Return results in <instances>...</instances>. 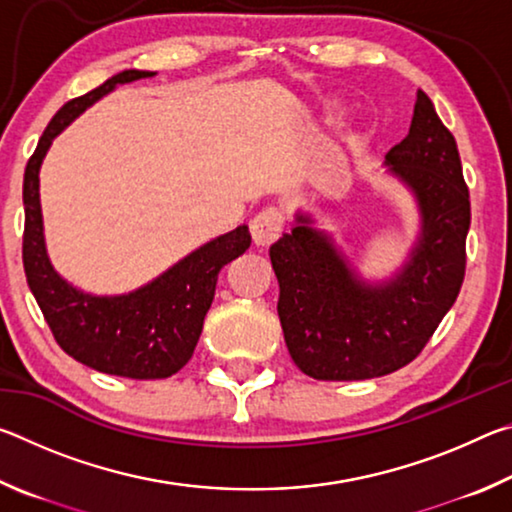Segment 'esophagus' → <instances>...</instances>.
<instances>
[{
    "instance_id": "obj_1",
    "label": "esophagus",
    "mask_w": 512,
    "mask_h": 512,
    "mask_svg": "<svg viewBox=\"0 0 512 512\" xmlns=\"http://www.w3.org/2000/svg\"><path fill=\"white\" fill-rule=\"evenodd\" d=\"M284 230V216L275 207H266L259 212L253 221H250V235L257 246H271L273 241L282 235Z\"/></svg>"
}]
</instances>
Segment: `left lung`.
Wrapping results in <instances>:
<instances>
[{
  "mask_svg": "<svg viewBox=\"0 0 512 512\" xmlns=\"http://www.w3.org/2000/svg\"><path fill=\"white\" fill-rule=\"evenodd\" d=\"M386 167L411 189L422 216L418 244L391 280L363 282L305 214L268 250L284 341L293 363L314 379H372L404 368L461 291L470 192L454 135L422 90L409 135L386 153Z\"/></svg>",
  "mask_w": 512,
  "mask_h": 512,
  "instance_id": "left-lung-1",
  "label": "left lung"
}]
</instances>
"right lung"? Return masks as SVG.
Segmentation results:
<instances>
[{
    "label": "right lung",
    "instance_id": "right-lung-1",
    "mask_svg": "<svg viewBox=\"0 0 512 512\" xmlns=\"http://www.w3.org/2000/svg\"><path fill=\"white\" fill-rule=\"evenodd\" d=\"M153 74L124 69L92 92L67 101L42 133L24 169L22 187L24 273L51 334L60 348L83 366L128 379L171 377L192 359L205 314L214 300L219 271L250 246L248 225H239L126 296H90L74 289L51 266L42 232L38 178L51 140L103 94L121 83Z\"/></svg>",
    "mask_w": 512,
    "mask_h": 512
}]
</instances>
